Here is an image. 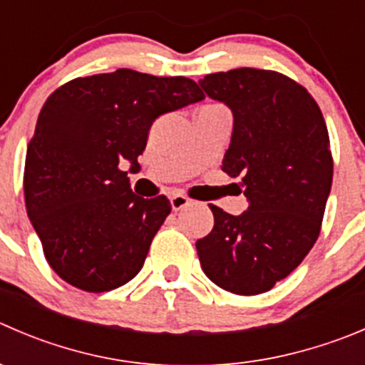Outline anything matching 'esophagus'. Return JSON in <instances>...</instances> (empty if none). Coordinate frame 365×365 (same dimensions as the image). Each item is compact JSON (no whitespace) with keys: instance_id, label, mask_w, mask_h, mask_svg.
Returning <instances> with one entry per match:
<instances>
[{"instance_id":"1","label":"esophagus","mask_w":365,"mask_h":365,"mask_svg":"<svg viewBox=\"0 0 365 365\" xmlns=\"http://www.w3.org/2000/svg\"><path fill=\"white\" fill-rule=\"evenodd\" d=\"M189 205L190 200L187 196H183V194H175V196H171V208L175 212L183 210V208L189 207Z\"/></svg>"}]
</instances>
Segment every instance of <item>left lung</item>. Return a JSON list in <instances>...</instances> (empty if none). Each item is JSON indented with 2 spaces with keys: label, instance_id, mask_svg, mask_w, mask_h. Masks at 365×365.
<instances>
[{
  "label": "left lung",
  "instance_id": "obj_1",
  "mask_svg": "<svg viewBox=\"0 0 365 365\" xmlns=\"http://www.w3.org/2000/svg\"><path fill=\"white\" fill-rule=\"evenodd\" d=\"M200 85L232 110L221 169L242 176L250 207L232 215L210 205L214 228L197 257L221 289L260 294L302 264L321 232L334 176L327 123L307 88L277 71L240 67Z\"/></svg>",
  "mask_w": 365,
  "mask_h": 365
}]
</instances>
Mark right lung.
<instances>
[{"mask_svg": "<svg viewBox=\"0 0 365 365\" xmlns=\"http://www.w3.org/2000/svg\"><path fill=\"white\" fill-rule=\"evenodd\" d=\"M203 98L185 76L118 69L67 81L46 100L28 143L24 201L62 280L105 292L143 269L171 203L135 196L119 165L140 168L155 119Z\"/></svg>", "mask_w": 365, "mask_h": 365, "instance_id": "add662e5", "label": "right lung"}]
</instances>
